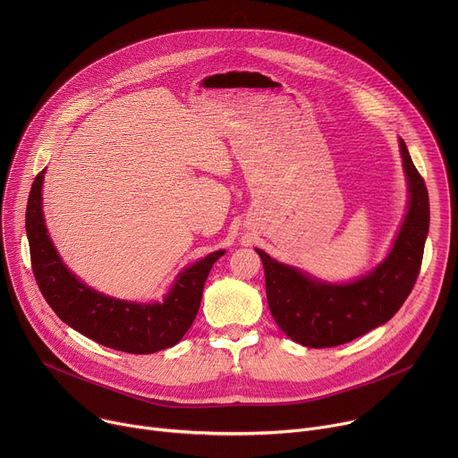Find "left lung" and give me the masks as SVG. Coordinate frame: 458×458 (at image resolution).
Wrapping results in <instances>:
<instances>
[{
    "mask_svg": "<svg viewBox=\"0 0 458 458\" xmlns=\"http://www.w3.org/2000/svg\"><path fill=\"white\" fill-rule=\"evenodd\" d=\"M401 154L410 182V210L394 248L369 276L352 284H324L257 248L270 311L292 341L308 348L346 344L387 322L411 293L429 230V198L403 140Z\"/></svg>",
    "mask_w": 458,
    "mask_h": 458,
    "instance_id": "obj_1",
    "label": "left lung"
}]
</instances>
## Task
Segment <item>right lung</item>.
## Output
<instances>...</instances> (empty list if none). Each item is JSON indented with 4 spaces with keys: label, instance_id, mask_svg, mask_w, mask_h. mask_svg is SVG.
<instances>
[{
    "label": "right lung",
    "instance_id": "add662e5",
    "mask_svg": "<svg viewBox=\"0 0 458 458\" xmlns=\"http://www.w3.org/2000/svg\"><path fill=\"white\" fill-rule=\"evenodd\" d=\"M41 182L43 172L32 182L25 225L36 283L55 315L81 335L117 352L147 355L177 344L198 315L207 277L225 250L186 268L163 302L134 304L105 297L61 263L43 221Z\"/></svg>",
    "mask_w": 458,
    "mask_h": 458
}]
</instances>
